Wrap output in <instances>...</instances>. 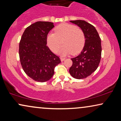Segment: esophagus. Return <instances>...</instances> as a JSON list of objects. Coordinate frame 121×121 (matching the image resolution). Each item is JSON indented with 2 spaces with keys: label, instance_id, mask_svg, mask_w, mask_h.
Instances as JSON below:
<instances>
[{
  "label": "esophagus",
  "instance_id": "obj_1",
  "mask_svg": "<svg viewBox=\"0 0 121 121\" xmlns=\"http://www.w3.org/2000/svg\"><path fill=\"white\" fill-rule=\"evenodd\" d=\"M60 60L61 61H64L65 60V57H60Z\"/></svg>",
  "mask_w": 121,
  "mask_h": 121
}]
</instances>
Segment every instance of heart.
Listing matches in <instances>:
<instances>
[{
    "mask_svg": "<svg viewBox=\"0 0 121 121\" xmlns=\"http://www.w3.org/2000/svg\"><path fill=\"white\" fill-rule=\"evenodd\" d=\"M55 33L48 34L47 45L52 52H56L62 43L60 54L76 55L82 50L85 44V36L83 30L77 26L69 23H62L54 30Z\"/></svg>",
    "mask_w": 121,
    "mask_h": 121,
    "instance_id": "heart-1",
    "label": "heart"
}]
</instances>
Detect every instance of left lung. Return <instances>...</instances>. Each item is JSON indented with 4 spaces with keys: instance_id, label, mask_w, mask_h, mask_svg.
Segmentation results:
<instances>
[{
    "instance_id": "8db88e82",
    "label": "left lung",
    "mask_w": 121,
    "mask_h": 121,
    "mask_svg": "<svg viewBox=\"0 0 121 121\" xmlns=\"http://www.w3.org/2000/svg\"><path fill=\"white\" fill-rule=\"evenodd\" d=\"M79 26L85 36V44L79 55L71 59L72 65L69 73L76 79H83L91 75L98 67L101 56V39L95 27L84 20L70 21Z\"/></svg>"
}]
</instances>
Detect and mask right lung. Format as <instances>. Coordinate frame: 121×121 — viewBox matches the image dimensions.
<instances>
[{
	"instance_id": "obj_1",
	"label": "right lung",
	"mask_w": 121,
	"mask_h": 121,
	"mask_svg": "<svg viewBox=\"0 0 121 121\" xmlns=\"http://www.w3.org/2000/svg\"><path fill=\"white\" fill-rule=\"evenodd\" d=\"M53 23L38 21L27 27L19 44L21 66L27 76L34 81L44 82L54 74L55 66L61 62L59 56L47 46L49 31Z\"/></svg>"
}]
</instances>
